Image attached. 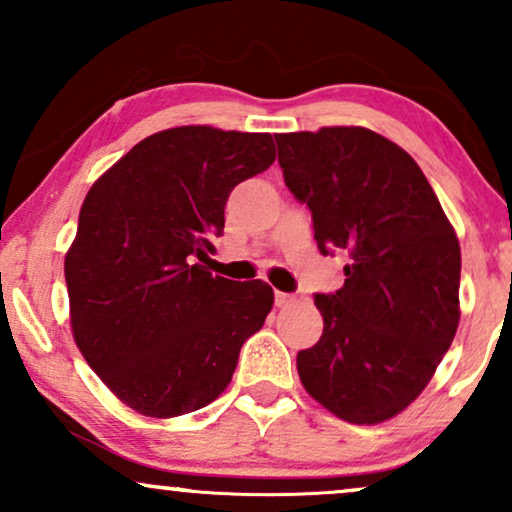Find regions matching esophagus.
Here are the masks:
<instances>
[{
  "mask_svg": "<svg viewBox=\"0 0 512 512\" xmlns=\"http://www.w3.org/2000/svg\"><path fill=\"white\" fill-rule=\"evenodd\" d=\"M274 303H276V308H291V305L296 303V298H293L291 293L276 291V293H274Z\"/></svg>",
  "mask_w": 512,
  "mask_h": 512,
  "instance_id": "34e87169",
  "label": "esophagus"
}]
</instances>
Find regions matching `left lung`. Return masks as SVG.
Returning <instances> with one entry per match:
<instances>
[{
    "label": "left lung",
    "mask_w": 512,
    "mask_h": 512,
    "mask_svg": "<svg viewBox=\"0 0 512 512\" xmlns=\"http://www.w3.org/2000/svg\"><path fill=\"white\" fill-rule=\"evenodd\" d=\"M291 195L344 286L315 293L320 342L298 351L308 395L349 424L392 419L424 392L460 325V243L426 175L366 127L276 134Z\"/></svg>",
    "instance_id": "1"
}]
</instances>
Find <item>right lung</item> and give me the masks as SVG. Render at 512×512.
I'll return each instance as SVG.
<instances>
[{"mask_svg": "<svg viewBox=\"0 0 512 512\" xmlns=\"http://www.w3.org/2000/svg\"><path fill=\"white\" fill-rule=\"evenodd\" d=\"M272 134L187 125L151 134L93 182L64 257L74 342L129 409L190 414L226 390L274 291L200 262L238 182L274 163Z\"/></svg>", "mask_w": 512, "mask_h": 512, "instance_id": "add662e5", "label": "right lung"}]
</instances>
